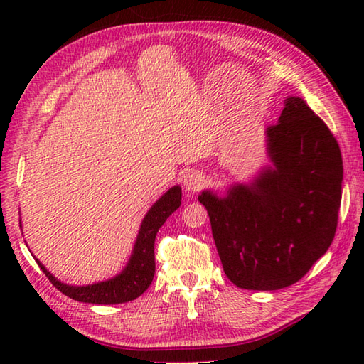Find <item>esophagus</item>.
Here are the masks:
<instances>
[{"instance_id": "34e87169", "label": "esophagus", "mask_w": 364, "mask_h": 364, "mask_svg": "<svg viewBox=\"0 0 364 364\" xmlns=\"http://www.w3.org/2000/svg\"><path fill=\"white\" fill-rule=\"evenodd\" d=\"M183 184H184V189L188 192H197L203 188L205 184V176L203 173L200 172H188L183 178Z\"/></svg>"}]
</instances>
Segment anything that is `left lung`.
Wrapping results in <instances>:
<instances>
[{"instance_id": "8db88e82", "label": "left lung", "mask_w": 364, "mask_h": 364, "mask_svg": "<svg viewBox=\"0 0 364 364\" xmlns=\"http://www.w3.org/2000/svg\"><path fill=\"white\" fill-rule=\"evenodd\" d=\"M266 146L270 166L252 181L198 196L227 277L253 291L291 286L326 255L343 194L339 145L300 97H286Z\"/></svg>"}]
</instances>
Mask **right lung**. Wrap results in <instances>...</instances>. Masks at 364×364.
Wrapping results in <instances>:
<instances>
[{"label":"right lung","mask_w":364,"mask_h":364,"mask_svg":"<svg viewBox=\"0 0 364 364\" xmlns=\"http://www.w3.org/2000/svg\"><path fill=\"white\" fill-rule=\"evenodd\" d=\"M181 205V188H170L164 196L156 200V203L145 214V218L139 228L136 244L131 252V257L120 274L105 282H98L86 286H73L59 282L50 270L38 261V267L48 277V280L56 288L73 300L84 301V304L95 305H117L134 300L146 291L154 277V239L158 230L164 225V222L172 213H175Z\"/></svg>","instance_id":"obj_1"}]
</instances>
